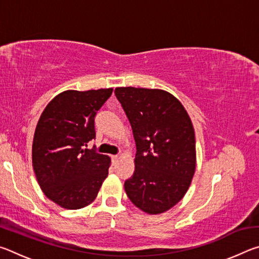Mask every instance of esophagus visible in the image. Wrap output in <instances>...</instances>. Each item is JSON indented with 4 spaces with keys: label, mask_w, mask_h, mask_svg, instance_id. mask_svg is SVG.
<instances>
[{
    "label": "esophagus",
    "mask_w": 259,
    "mask_h": 259,
    "mask_svg": "<svg viewBox=\"0 0 259 259\" xmlns=\"http://www.w3.org/2000/svg\"><path fill=\"white\" fill-rule=\"evenodd\" d=\"M117 160H119V155H112V162H113V163H115Z\"/></svg>",
    "instance_id": "obj_1"
}]
</instances>
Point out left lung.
Masks as SVG:
<instances>
[{
  "mask_svg": "<svg viewBox=\"0 0 259 259\" xmlns=\"http://www.w3.org/2000/svg\"><path fill=\"white\" fill-rule=\"evenodd\" d=\"M137 147L133 177L124 190L150 214L168 211L186 194L196 166L195 134L183 104L168 91L116 88Z\"/></svg>",
  "mask_w": 259,
  "mask_h": 259,
  "instance_id": "obj_1",
  "label": "left lung"
}]
</instances>
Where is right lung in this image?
<instances>
[{
	"instance_id": "1",
	"label": "right lung",
	"mask_w": 259,
	"mask_h": 259,
	"mask_svg": "<svg viewBox=\"0 0 259 259\" xmlns=\"http://www.w3.org/2000/svg\"><path fill=\"white\" fill-rule=\"evenodd\" d=\"M113 88L66 90L47 105L32 146L33 169L42 192L65 209H81L97 196L111 157L88 150L96 137L95 116Z\"/></svg>"
}]
</instances>
